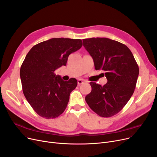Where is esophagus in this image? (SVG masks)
Wrapping results in <instances>:
<instances>
[{
    "label": "esophagus",
    "instance_id": "1",
    "mask_svg": "<svg viewBox=\"0 0 157 157\" xmlns=\"http://www.w3.org/2000/svg\"><path fill=\"white\" fill-rule=\"evenodd\" d=\"M77 82H78V85H80V84H84V83L85 82V80H83V79H78Z\"/></svg>",
    "mask_w": 157,
    "mask_h": 157
}]
</instances>
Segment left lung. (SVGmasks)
Listing matches in <instances>:
<instances>
[{
	"label": "left lung",
	"instance_id": "left-lung-1",
	"mask_svg": "<svg viewBox=\"0 0 157 157\" xmlns=\"http://www.w3.org/2000/svg\"><path fill=\"white\" fill-rule=\"evenodd\" d=\"M96 70H102L108 82L104 86L90 82L91 91L85 100L99 116L110 117L120 111L134 93L139 68L130 49L108 38L83 39Z\"/></svg>",
	"mask_w": 157,
	"mask_h": 157
}]
</instances>
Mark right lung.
Instances as JSON below:
<instances>
[{"instance_id":"1","label":"right lung","mask_w":157,"mask_h":157,"mask_svg":"<svg viewBox=\"0 0 157 157\" xmlns=\"http://www.w3.org/2000/svg\"><path fill=\"white\" fill-rule=\"evenodd\" d=\"M82 46L80 39L53 38L37 44L26 55L20 70L22 91L40 117L55 118L66 109L77 80L64 81L55 71L66 66L69 55Z\"/></svg>"}]
</instances>
